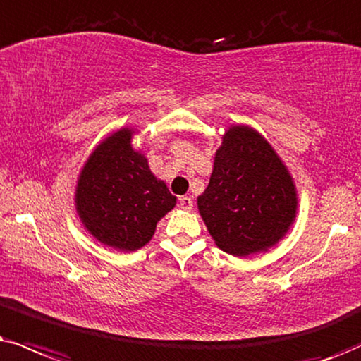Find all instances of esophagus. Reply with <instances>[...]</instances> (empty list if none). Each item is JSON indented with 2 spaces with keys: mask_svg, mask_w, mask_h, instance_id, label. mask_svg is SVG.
<instances>
[{
  "mask_svg": "<svg viewBox=\"0 0 361 361\" xmlns=\"http://www.w3.org/2000/svg\"><path fill=\"white\" fill-rule=\"evenodd\" d=\"M179 207L184 209V211H190V209L194 207L192 199H190L189 195H182V197L179 199Z\"/></svg>",
  "mask_w": 361,
  "mask_h": 361,
  "instance_id": "esophagus-1",
  "label": "esophagus"
}]
</instances>
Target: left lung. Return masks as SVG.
<instances>
[{
	"label": "left lung",
	"mask_w": 361,
	"mask_h": 361,
	"mask_svg": "<svg viewBox=\"0 0 361 361\" xmlns=\"http://www.w3.org/2000/svg\"><path fill=\"white\" fill-rule=\"evenodd\" d=\"M197 209L216 246L233 256L268 251L291 229L295 180L276 150L249 126H231Z\"/></svg>",
	"instance_id": "obj_1"
}]
</instances>
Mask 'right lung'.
<instances>
[{
	"instance_id": "add662e5",
	"label": "right lung",
	"mask_w": 361,
	"mask_h": 361,
	"mask_svg": "<svg viewBox=\"0 0 361 361\" xmlns=\"http://www.w3.org/2000/svg\"><path fill=\"white\" fill-rule=\"evenodd\" d=\"M133 135L135 128L122 127L102 140L88 155L75 189L83 228L99 243L127 252L144 247L177 202L142 150L133 149Z\"/></svg>"
}]
</instances>
